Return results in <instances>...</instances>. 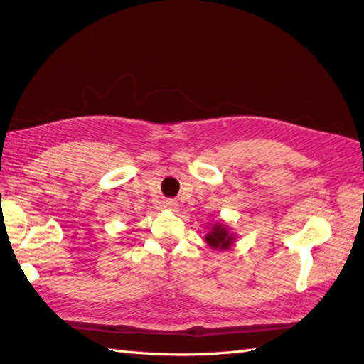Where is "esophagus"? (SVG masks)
<instances>
[{"instance_id": "34e87169", "label": "esophagus", "mask_w": 364, "mask_h": 364, "mask_svg": "<svg viewBox=\"0 0 364 364\" xmlns=\"http://www.w3.org/2000/svg\"><path fill=\"white\" fill-rule=\"evenodd\" d=\"M164 208H167V209H171V211H176V209L179 208V205H178V202H174V200H165L164 203Z\"/></svg>"}]
</instances>
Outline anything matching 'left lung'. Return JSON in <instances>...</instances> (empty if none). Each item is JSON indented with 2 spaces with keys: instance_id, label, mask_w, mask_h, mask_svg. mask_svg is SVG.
Wrapping results in <instances>:
<instances>
[{
  "instance_id": "left-lung-1",
  "label": "left lung",
  "mask_w": 364,
  "mask_h": 364,
  "mask_svg": "<svg viewBox=\"0 0 364 364\" xmlns=\"http://www.w3.org/2000/svg\"><path fill=\"white\" fill-rule=\"evenodd\" d=\"M205 241L211 246L213 249L218 250H228L230 246L234 245V234L229 232L228 225L217 222L209 229V232L205 235Z\"/></svg>"
}]
</instances>
